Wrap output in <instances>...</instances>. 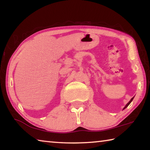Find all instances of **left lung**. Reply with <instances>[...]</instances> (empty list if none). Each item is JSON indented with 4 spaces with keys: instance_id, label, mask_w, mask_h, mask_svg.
Here are the masks:
<instances>
[{
    "instance_id": "left-lung-1",
    "label": "left lung",
    "mask_w": 150,
    "mask_h": 150,
    "mask_svg": "<svg viewBox=\"0 0 150 150\" xmlns=\"http://www.w3.org/2000/svg\"><path fill=\"white\" fill-rule=\"evenodd\" d=\"M133 99H134V97H133V98H131V100H130V101H129V102L128 103V104H127V105H126L125 106H124V109H125L126 107H128V106L129 105H130V104L131 103V102H132V100H133Z\"/></svg>"
}]
</instances>
